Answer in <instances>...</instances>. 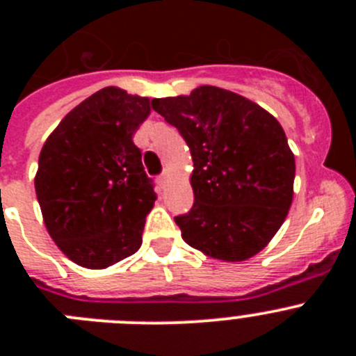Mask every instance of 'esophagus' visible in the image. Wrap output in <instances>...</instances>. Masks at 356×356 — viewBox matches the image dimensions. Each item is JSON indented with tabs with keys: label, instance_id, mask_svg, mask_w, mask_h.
<instances>
[{
	"label": "esophagus",
	"instance_id": "obj_1",
	"mask_svg": "<svg viewBox=\"0 0 356 356\" xmlns=\"http://www.w3.org/2000/svg\"><path fill=\"white\" fill-rule=\"evenodd\" d=\"M168 172H165V171H163L162 172V175H159V176H156V184H159L160 185V187H165V184H168Z\"/></svg>",
	"mask_w": 356,
	"mask_h": 356
}]
</instances>
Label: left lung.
<instances>
[{
    "label": "left lung",
    "instance_id": "obj_1",
    "mask_svg": "<svg viewBox=\"0 0 356 356\" xmlns=\"http://www.w3.org/2000/svg\"><path fill=\"white\" fill-rule=\"evenodd\" d=\"M151 106L194 160V205L175 217L184 241L212 259H251L291 209L296 163L284 128L257 103L212 85Z\"/></svg>",
    "mask_w": 356,
    "mask_h": 356
}]
</instances>
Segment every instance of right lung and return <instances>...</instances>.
Segmentation results:
<instances>
[{
	"mask_svg": "<svg viewBox=\"0 0 356 356\" xmlns=\"http://www.w3.org/2000/svg\"><path fill=\"white\" fill-rule=\"evenodd\" d=\"M149 110L147 97L105 87L44 143L37 200L51 238L78 266L105 269L143 244L156 194L134 134Z\"/></svg>",
	"mask_w": 356,
	"mask_h": 356,
	"instance_id": "right-lung-1",
	"label": "right lung"
}]
</instances>
